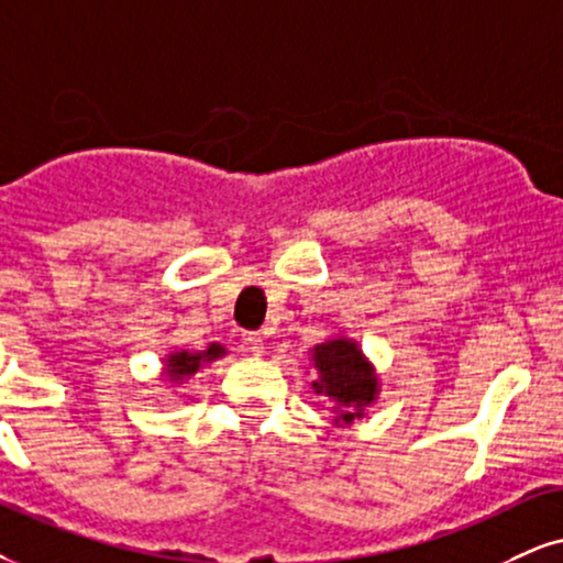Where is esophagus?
Wrapping results in <instances>:
<instances>
[{
  "mask_svg": "<svg viewBox=\"0 0 563 563\" xmlns=\"http://www.w3.org/2000/svg\"><path fill=\"white\" fill-rule=\"evenodd\" d=\"M263 342H266V339H263L261 334H245V336H242V346H245L247 352H255V355L263 352Z\"/></svg>",
  "mask_w": 563,
  "mask_h": 563,
  "instance_id": "esophagus-1",
  "label": "esophagus"
}]
</instances>
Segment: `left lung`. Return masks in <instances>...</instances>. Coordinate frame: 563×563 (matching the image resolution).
<instances>
[{"label":"left lung","mask_w":563,"mask_h":563,"mask_svg":"<svg viewBox=\"0 0 563 563\" xmlns=\"http://www.w3.org/2000/svg\"><path fill=\"white\" fill-rule=\"evenodd\" d=\"M316 367L321 378L313 380L316 394L336 401L346 409L342 412V422H352L363 415V407L376 399V376L371 365L360 355L357 344L346 339H334V342L318 344L313 352Z\"/></svg>","instance_id":"8db88e82"}]
</instances>
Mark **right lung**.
I'll use <instances>...</instances> for the list:
<instances>
[{
  "mask_svg": "<svg viewBox=\"0 0 563 563\" xmlns=\"http://www.w3.org/2000/svg\"><path fill=\"white\" fill-rule=\"evenodd\" d=\"M224 355V346L219 344H211L206 352H198V355H190V352H175L169 360H166V365H169V376L172 380H183L185 376H190V373H196L200 363H211V360H217Z\"/></svg>",
  "mask_w": 563,
  "mask_h": 563,
  "instance_id": "right-lung-1",
  "label": "right lung"
}]
</instances>
